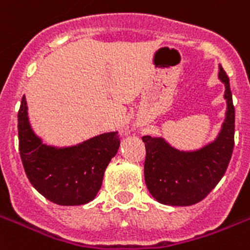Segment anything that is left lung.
Returning a JSON list of instances; mask_svg holds the SVG:
<instances>
[{
  "instance_id": "obj_1",
  "label": "left lung",
  "mask_w": 250,
  "mask_h": 250,
  "mask_svg": "<svg viewBox=\"0 0 250 250\" xmlns=\"http://www.w3.org/2000/svg\"><path fill=\"white\" fill-rule=\"evenodd\" d=\"M218 79L225 84L226 114L212 143L198 150L173 147L163 137L144 136V174L147 190L166 206L188 207L202 202L224 177L234 150L235 109L229 77L220 65Z\"/></svg>"
}]
</instances>
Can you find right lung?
Masks as SVG:
<instances>
[{
    "label": "right lung",
    "mask_w": 250,
    "mask_h": 250,
    "mask_svg": "<svg viewBox=\"0 0 250 250\" xmlns=\"http://www.w3.org/2000/svg\"><path fill=\"white\" fill-rule=\"evenodd\" d=\"M18 132L26 177L40 194L59 206H82L93 200L121 144L115 131L73 146L46 145L30 127L25 96L18 113Z\"/></svg>",
    "instance_id": "right-lung-1"
}]
</instances>
